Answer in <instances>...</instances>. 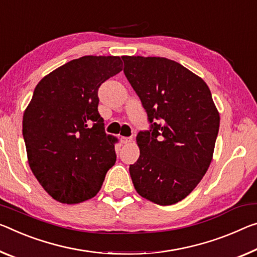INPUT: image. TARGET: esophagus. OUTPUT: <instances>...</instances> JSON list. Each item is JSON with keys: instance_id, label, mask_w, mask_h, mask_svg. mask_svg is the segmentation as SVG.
Returning a JSON list of instances; mask_svg holds the SVG:
<instances>
[{"instance_id": "34e87169", "label": "esophagus", "mask_w": 257, "mask_h": 257, "mask_svg": "<svg viewBox=\"0 0 257 257\" xmlns=\"http://www.w3.org/2000/svg\"><path fill=\"white\" fill-rule=\"evenodd\" d=\"M133 141L132 137H121V143L122 144H129Z\"/></svg>"}]
</instances>
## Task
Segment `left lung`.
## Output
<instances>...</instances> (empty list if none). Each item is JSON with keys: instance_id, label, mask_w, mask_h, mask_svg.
Listing matches in <instances>:
<instances>
[{"instance_id": "8db88e82", "label": "left lung", "mask_w": 257, "mask_h": 257, "mask_svg": "<svg viewBox=\"0 0 257 257\" xmlns=\"http://www.w3.org/2000/svg\"><path fill=\"white\" fill-rule=\"evenodd\" d=\"M124 75L148 114L129 173L138 194L161 206L192 192L208 170L219 114L201 77L164 57L123 56Z\"/></svg>"}]
</instances>
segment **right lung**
Instances as JSON below:
<instances>
[{
	"label": "right lung",
	"mask_w": 257,
	"mask_h": 257,
	"mask_svg": "<svg viewBox=\"0 0 257 257\" xmlns=\"http://www.w3.org/2000/svg\"><path fill=\"white\" fill-rule=\"evenodd\" d=\"M122 71L117 56H84L44 76L23 117L28 164L55 200L95 197L115 164L114 140L98 112V89Z\"/></svg>",
	"instance_id": "right-lung-1"
}]
</instances>
